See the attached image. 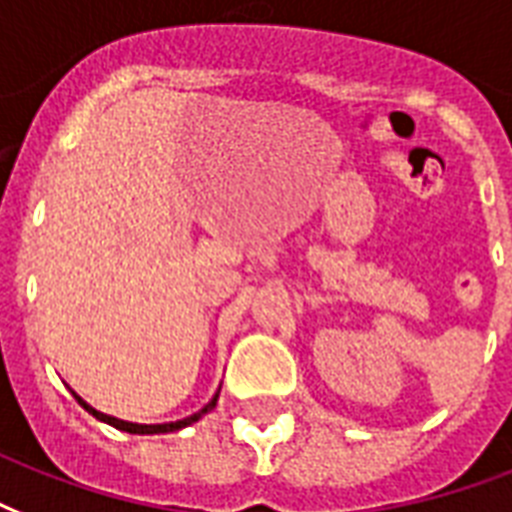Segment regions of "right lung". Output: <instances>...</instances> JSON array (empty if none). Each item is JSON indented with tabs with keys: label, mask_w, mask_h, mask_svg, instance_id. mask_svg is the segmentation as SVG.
<instances>
[{
	"label": "right lung",
	"mask_w": 512,
	"mask_h": 512,
	"mask_svg": "<svg viewBox=\"0 0 512 512\" xmlns=\"http://www.w3.org/2000/svg\"><path fill=\"white\" fill-rule=\"evenodd\" d=\"M74 398L79 400V406L85 408V411H90V414H93L95 419H101V422H106V425L117 427V430H125V433L152 435V433H173V430H181V427L192 425V422H197V419H200L202 414H208V411H211V408L216 406V398H219V395H216V398H213L211 403H208V406L202 408V411H197V414H192V417L181 419V422H170V425H133V422H122V419L106 417V414H101V411H95V408H90V406H87V403H85V400L79 398V395H74Z\"/></svg>",
	"instance_id": "right-lung-1"
}]
</instances>
